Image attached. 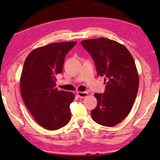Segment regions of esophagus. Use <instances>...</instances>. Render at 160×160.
Masks as SVG:
<instances>
[{
    "mask_svg": "<svg viewBox=\"0 0 160 160\" xmlns=\"http://www.w3.org/2000/svg\"><path fill=\"white\" fill-rule=\"evenodd\" d=\"M77 95L79 97V98H85L88 95V92H81V91H78L77 92Z\"/></svg>",
    "mask_w": 160,
    "mask_h": 160,
    "instance_id": "esophagus-1",
    "label": "esophagus"
}]
</instances>
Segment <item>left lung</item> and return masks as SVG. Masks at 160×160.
I'll list each match as a JSON object with an SVG mask.
<instances>
[{"label":"left lung","instance_id":"8db88e82","mask_svg":"<svg viewBox=\"0 0 160 160\" xmlns=\"http://www.w3.org/2000/svg\"><path fill=\"white\" fill-rule=\"evenodd\" d=\"M81 43L93 58L98 76L107 81L105 93L94 94L98 105L91 117L99 125L113 127L127 117L136 98L139 75L134 59L124 45L108 38Z\"/></svg>","mask_w":160,"mask_h":160}]
</instances>
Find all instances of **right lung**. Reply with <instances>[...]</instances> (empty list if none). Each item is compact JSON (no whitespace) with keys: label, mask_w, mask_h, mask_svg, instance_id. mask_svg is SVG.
Here are the masks:
<instances>
[{"label":"right lung","mask_w":160,"mask_h":160,"mask_svg":"<svg viewBox=\"0 0 160 160\" xmlns=\"http://www.w3.org/2000/svg\"><path fill=\"white\" fill-rule=\"evenodd\" d=\"M76 41L53 42L32 50L24 62L21 92L36 122L48 130L59 129L71 119L75 95L56 88V76L63 69L65 57Z\"/></svg>","instance_id":"1"}]
</instances>
